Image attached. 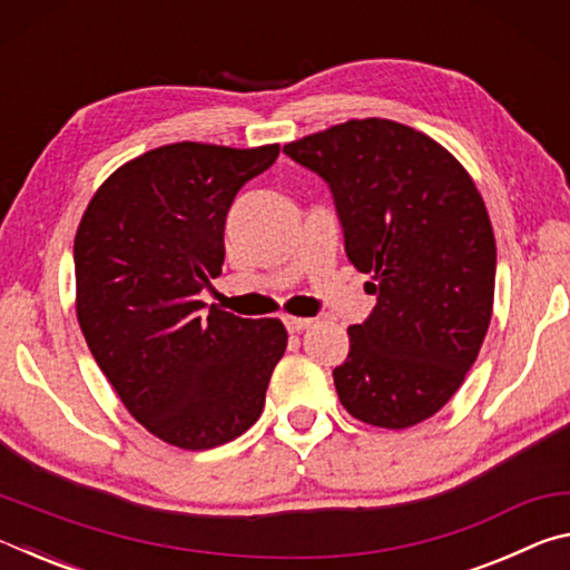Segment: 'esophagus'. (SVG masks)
Instances as JSON below:
<instances>
[{
    "label": "esophagus",
    "instance_id": "34e87169",
    "mask_svg": "<svg viewBox=\"0 0 570 570\" xmlns=\"http://www.w3.org/2000/svg\"><path fill=\"white\" fill-rule=\"evenodd\" d=\"M284 324L288 332H304L314 324V320H306V316H284Z\"/></svg>",
    "mask_w": 570,
    "mask_h": 570
}]
</instances>
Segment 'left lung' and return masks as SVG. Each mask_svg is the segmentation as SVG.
<instances>
[{"label": "left lung", "mask_w": 570, "mask_h": 570, "mask_svg": "<svg viewBox=\"0 0 570 570\" xmlns=\"http://www.w3.org/2000/svg\"><path fill=\"white\" fill-rule=\"evenodd\" d=\"M330 183L344 250L377 306L350 326L334 387L352 417L404 430L445 407L488 334L495 236L460 160L410 125L364 118L286 142Z\"/></svg>", "instance_id": "8db88e82"}]
</instances>
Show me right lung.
<instances>
[{"label": "right lung", "instance_id": "add662e5", "mask_svg": "<svg viewBox=\"0 0 570 570\" xmlns=\"http://www.w3.org/2000/svg\"><path fill=\"white\" fill-rule=\"evenodd\" d=\"M276 158V142H170L115 170L77 226L85 342L132 417L180 450L244 435L286 350L278 320L204 312L198 298L224 266L236 193Z\"/></svg>", "mask_w": 570, "mask_h": 570}]
</instances>
